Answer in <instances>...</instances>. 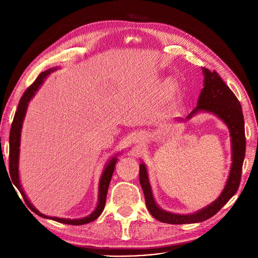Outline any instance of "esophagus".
Segmentation results:
<instances>
[{
	"label": "esophagus",
	"mask_w": 258,
	"mask_h": 258,
	"mask_svg": "<svg viewBox=\"0 0 258 258\" xmlns=\"http://www.w3.org/2000/svg\"><path fill=\"white\" fill-rule=\"evenodd\" d=\"M141 135L140 134H137V135H135V141H138V140H140L141 139Z\"/></svg>",
	"instance_id": "34e87169"
}]
</instances>
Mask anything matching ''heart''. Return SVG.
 <instances>
[{
  "label": "heart",
  "instance_id": "b5f03b06",
  "mask_svg": "<svg viewBox=\"0 0 258 258\" xmlns=\"http://www.w3.org/2000/svg\"><path fill=\"white\" fill-rule=\"evenodd\" d=\"M166 87H167V91L169 92V93H173L174 91H175V81L173 80V79H169L168 81H167V85H166Z\"/></svg>",
  "mask_w": 258,
  "mask_h": 258
}]
</instances>
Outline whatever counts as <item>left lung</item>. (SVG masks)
I'll return each mask as SVG.
<instances>
[{"label":"left lung","mask_w":258,"mask_h":258,"mask_svg":"<svg viewBox=\"0 0 258 258\" xmlns=\"http://www.w3.org/2000/svg\"><path fill=\"white\" fill-rule=\"evenodd\" d=\"M202 72L204 76V88L201 91L196 108L186 117V120L191 119L200 112H207L219 117L224 122L231 138V168L226 185L218 199L194 213L178 214L163 210L158 206L148 179L146 165L144 162H141L139 180L143 189L146 207L154 218L162 223L173 225L194 224L212 218L236 194L240 183L241 168L246 153L245 122L240 103L218 73L211 72L206 68H202ZM178 120L183 121L181 118Z\"/></svg>","instance_id":"8db88e82"}]
</instances>
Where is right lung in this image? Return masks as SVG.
Here are the masks:
<instances>
[{"mask_svg":"<svg viewBox=\"0 0 258 258\" xmlns=\"http://www.w3.org/2000/svg\"><path fill=\"white\" fill-rule=\"evenodd\" d=\"M55 70H57V68H51L49 70H46L44 72L40 73L37 78L35 79L34 83L27 89L22 96L19 105H18V110L16 112L15 118H13L12 124H11V130H10V135H9V170H10V175H11V181L15 185L18 190L21 192L23 196L26 204L28 205L31 210L36 213L37 215L42 216L44 219H49L52 221H55L58 223L62 224H69V225H85L88 223H91L93 221L99 218V215L102 213L104 206H105V200H106V194H107V189L108 185H110L112 175L115 169V165L117 163L118 156L121 154L120 152L117 153L115 156H113L110 160H108L107 163L105 164V167L102 171V174L99 180V186H98V202H97V206L94 209V211L89 214L88 216H85V218L81 219H62V218H55V216H48L43 213H40L32 204L31 202L27 198L24 189L21 185V180H20V172H19V162H20V146H21V133H22V127H23V122L26 116L27 108H28L29 101L33 98L35 95V92L39 89V87L43 85L44 80Z\"/></svg>","mask_w":258,"mask_h":258,"instance_id":"obj_1","label":"right lung"}]
</instances>
